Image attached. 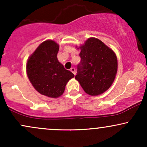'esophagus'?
Here are the masks:
<instances>
[{
    "label": "esophagus",
    "instance_id": "esophagus-1",
    "mask_svg": "<svg viewBox=\"0 0 147 147\" xmlns=\"http://www.w3.org/2000/svg\"><path fill=\"white\" fill-rule=\"evenodd\" d=\"M70 71H71L72 73H73L75 75H76V70H75V68H70Z\"/></svg>",
    "mask_w": 147,
    "mask_h": 147
}]
</instances>
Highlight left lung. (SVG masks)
<instances>
[{"mask_svg": "<svg viewBox=\"0 0 147 147\" xmlns=\"http://www.w3.org/2000/svg\"><path fill=\"white\" fill-rule=\"evenodd\" d=\"M81 62L75 79L84 90L92 96L99 95L112 85L117 70L115 54L100 40L90 38L80 47Z\"/></svg>", "mask_w": 147, "mask_h": 147, "instance_id": "obj_1", "label": "left lung"}]
</instances>
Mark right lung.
<instances>
[{
  "label": "right lung",
  "mask_w": 147,
  "mask_h": 147,
  "mask_svg": "<svg viewBox=\"0 0 147 147\" xmlns=\"http://www.w3.org/2000/svg\"><path fill=\"white\" fill-rule=\"evenodd\" d=\"M59 46L53 41L41 43L27 62L30 82L41 95L57 98L63 93L66 84L74 77L57 59Z\"/></svg>",
  "instance_id": "obj_1"
}]
</instances>
